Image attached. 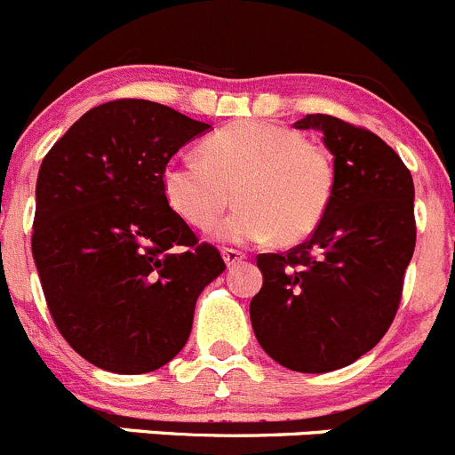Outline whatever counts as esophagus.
I'll list each match as a JSON object with an SVG mask.
<instances>
[{"mask_svg":"<svg viewBox=\"0 0 455 455\" xmlns=\"http://www.w3.org/2000/svg\"><path fill=\"white\" fill-rule=\"evenodd\" d=\"M220 254H223V261L228 267L239 266V263H243L245 259H248L245 257V252H241V250H235V248H225Z\"/></svg>","mask_w":455,"mask_h":455,"instance_id":"34e87169","label":"esophagus"}]
</instances>
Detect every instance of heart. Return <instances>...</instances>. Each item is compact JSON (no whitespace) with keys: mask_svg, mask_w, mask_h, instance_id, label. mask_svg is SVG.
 <instances>
[{"mask_svg":"<svg viewBox=\"0 0 455 455\" xmlns=\"http://www.w3.org/2000/svg\"><path fill=\"white\" fill-rule=\"evenodd\" d=\"M167 205L207 230L236 189L241 207L216 228L230 243H281L306 239L322 223L335 192V167L326 149L295 129L263 120H241L212 133L201 160L167 163L160 174Z\"/></svg>","mask_w":455,"mask_h":455,"instance_id":"1","label":"heart"}]
</instances>
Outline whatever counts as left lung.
<instances>
[{
  "instance_id": "obj_1",
  "label": "left lung",
  "mask_w": 455,
  "mask_h": 455,
  "mask_svg": "<svg viewBox=\"0 0 455 455\" xmlns=\"http://www.w3.org/2000/svg\"><path fill=\"white\" fill-rule=\"evenodd\" d=\"M295 127L323 133L335 192L308 241L259 254L263 285L250 319L281 366L328 373L369 353L395 317L415 248V189L400 156L375 133L323 114Z\"/></svg>"
}]
</instances>
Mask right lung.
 Returning a JSON list of instances; mask_svg holds the SVG:
<instances>
[{
	"instance_id": "obj_1",
	"label": "right lung",
	"mask_w": 455,
	"mask_h": 455,
	"mask_svg": "<svg viewBox=\"0 0 455 455\" xmlns=\"http://www.w3.org/2000/svg\"><path fill=\"white\" fill-rule=\"evenodd\" d=\"M207 129L158 102L116 100L42 160L33 259L55 326L98 369L136 375L174 360L198 295L225 270L160 188L172 156Z\"/></svg>"
}]
</instances>
